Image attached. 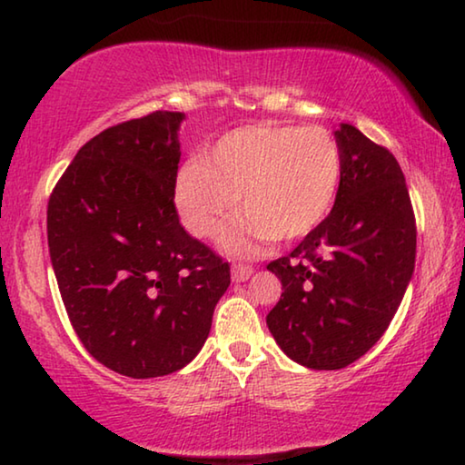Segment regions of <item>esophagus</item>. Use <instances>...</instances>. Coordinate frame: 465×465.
I'll return each instance as SVG.
<instances>
[{"mask_svg": "<svg viewBox=\"0 0 465 465\" xmlns=\"http://www.w3.org/2000/svg\"><path fill=\"white\" fill-rule=\"evenodd\" d=\"M252 266H248V264H233V269H232V279L235 281V282H243V281H248L250 277H252Z\"/></svg>", "mask_w": 465, "mask_h": 465, "instance_id": "obj_1", "label": "esophagus"}]
</instances>
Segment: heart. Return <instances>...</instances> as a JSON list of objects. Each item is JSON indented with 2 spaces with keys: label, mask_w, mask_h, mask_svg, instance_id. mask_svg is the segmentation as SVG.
Here are the masks:
<instances>
[{
  "label": "heart",
  "mask_w": 465,
  "mask_h": 465,
  "mask_svg": "<svg viewBox=\"0 0 465 465\" xmlns=\"http://www.w3.org/2000/svg\"><path fill=\"white\" fill-rule=\"evenodd\" d=\"M342 162L320 127L262 123L227 133L203 162L178 172L176 207L188 232L213 238L240 203L243 219L223 233V248L248 256L264 242H291L332 209Z\"/></svg>",
  "instance_id": "b5f03b06"
}]
</instances>
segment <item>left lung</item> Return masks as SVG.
<instances>
[{
	"mask_svg": "<svg viewBox=\"0 0 465 465\" xmlns=\"http://www.w3.org/2000/svg\"><path fill=\"white\" fill-rule=\"evenodd\" d=\"M342 174L334 207L266 269L282 285L266 324L287 357L342 369L380 341L414 272L416 222L402 168L352 124L334 133Z\"/></svg>",
	"mask_w": 465,
	"mask_h": 465,
	"instance_id": "8db88e82",
	"label": "left lung"
}]
</instances>
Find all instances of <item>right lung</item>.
<instances>
[{"instance_id":"right-lung-1","label":"right lung","mask_w":465,"mask_h":465,"mask_svg":"<svg viewBox=\"0 0 465 465\" xmlns=\"http://www.w3.org/2000/svg\"><path fill=\"white\" fill-rule=\"evenodd\" d=\"M183 119L155 110L102 131L63 172L46 209L53 271L77 338L133 380L191 363L230 287V264L178 219Z\"/></svg>"}]
</instances>
